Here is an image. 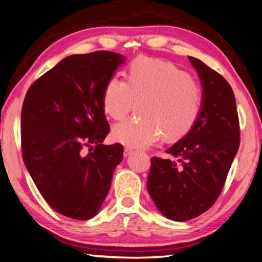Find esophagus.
Here are the masks:
<instances>
[{
    "label": "esophagus",
    "mask_w": 262,
    "mask_h": 262,
    "mask_svg": "<svg viewBox=\"0 0 262 262\" xmlns=\"http://www.w3.org/2000/svg\"><path fill=\"white\" fill-rule=\"evenodd\" d=\"M131 154H132V150L131 149H128V147H125L124 149V157H128V156H131Z\"/></svg>",
    "instance_id": "esophagus-1"
}]
</instances>
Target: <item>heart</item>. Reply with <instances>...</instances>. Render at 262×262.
<instances>
[{
	"label": "heart",
	"mask_w": 262,
	"mask_h": 262,
	"mask_svg": "<svg viewBox=\"0 0 262 262\" xmlns=\"http://www.w3.org/2000/svg\"><path fill=\"white\" fill-rule=\"evenodd\" d=\"M134 103L139 118L124 120L112 128L116 142L128 147H147L164 135L177 139L187 135L202 111V89L172 63L137 58L127 68V81L113 75L103 92L104 112L119 120Z\"/></svg>",
	"instance_id": "1"
}]
</instances>
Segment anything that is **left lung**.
Listing matches in <instances>:
<instances>
[{"label":"left lung","mask_w":262,"mask_h":262,"mask_svg":"<svg viewBox=\"0 0 262 262\" xmlns=\"http://www.w3.org/2000/svg\"><path fill=\"white\" fill-rule=\"evenodd\" d=\"M188 58L203 90L202 111L191 130L165 151L177 161L151 158L146 183L161 214L178 222L195 219L213 206L240 145L232 87L201 60Z\"/></svg>","instance_id":"left-lung-1"}]
</instances>
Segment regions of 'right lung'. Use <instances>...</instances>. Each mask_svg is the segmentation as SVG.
<instances>
[{
    "label": "right lung",
    "instance_id": "1",
    "mask_svg": "<svg viewBox=\"0 0 262 262\" xmlns=\"http://www.w3.org/2000/svg\"><path fill=\"white\" fill-rule=\"evenodd\" d=\"M124 61L122 54L107 51L70 55L26 94L25 165L46 202L67 217L85 221L99 213L123 159V145L103 144L110 131L103 92Z\"/></svg>",
    "mask_w": 262,
    "mask_h": 262
}]
</instances>
